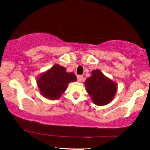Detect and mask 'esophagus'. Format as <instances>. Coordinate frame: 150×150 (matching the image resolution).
Masks as SVG:
<instances>
[{"label":"esophagus","instance_id":"obj_1","mask_svg":"<svg viewBox=\"0 0 150 150\" xmlns=\"http://www.w3.org/2000/svg\"><path fill=\"white\" fill-rule=\"evenodd\" d=\"M77 79H78V81H79V83H81V82L83 81V76H77Z\"/></svg>","mask_w":150,"mask_h":150}]
</instances>
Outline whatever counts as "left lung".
<instances>
[{"mask_svg":"<svg viewBox=\"0 0 150 150\" xmlns=\"http://www.w3.org/2000/svg\"><path fill=\"white\" fill-rule=\"evenodd\" d=\"M85 86L96 105H106L111 102L117 91V84L106 76L100 69H94L85 80Z\"/></svg>","mask_w":150,"mask_h":150,"instance_id":"1","label":"left lung"}]
</instances>
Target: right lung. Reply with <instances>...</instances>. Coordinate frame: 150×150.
Listing matches in <instances>:
<instances>
[{"label": "right lung", "mask_w": 150, "mask_h": 150, "mask_svg": "<svg viewBox=\"0 0 150 150\" xmlns=\"http://www.w3.org/2000/svg\"><path fill=\"white\" fill-rule=\"evenodd\" d=\"M76 81L77 78L74 74L67 72L65 67L55 64L39 75L37 85L44 98L54 100L59 99L66 90L68 84Z\"/></svg>", "instance_id": "obj_1"}]
</instances>
